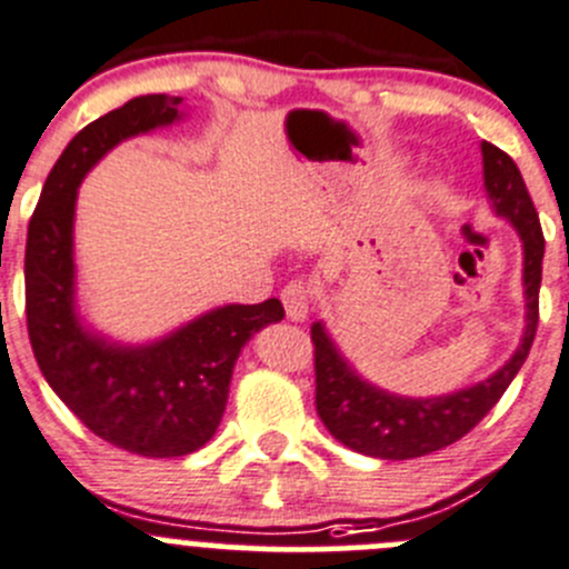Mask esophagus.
Listing matches in <instances>:
<instances>
[{"instance_id":"esophagus-1","label":"esophagus","mask_w":569,"mask_h":569,"mask_svg":"<svg viewBox=\"0 0 569 569\" xmlns=\"http://www.w3.org/2000/svg\"><path fill=\"white\" fill-rule=\"evenodd\" d=\"M280 300H283L289 319L300 322V319L308 317V308H311V300H313V289L306 283V280H291V283H286L283 291H280Z\"/></svg>"}]
</instances>
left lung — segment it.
<instances>
[{
  "label": "left lung",
  "mask_w": 569,
  "mask_h": 569,
  "mask_svg": "<svg viewBox=\"0 0 569 569\" xmlns=\"http://www.w3.org/2000/svg\"><path fill=\"white\" fill-rule=\"evenodd\" d=\"M481 152L483 183L492 197L495 211L520 230L522 247H526V274L522 278H526L528 297V328L522 345L517 347L515 358L500 372L481 380L478 386L448 397H433V400H408V397H395L389 391L375 389L367 380L358 378L347 367L345 358L336 352L322 325L317 322L311 328L317 413L325 428L356 453L402 461L459 442L498 406L503 391L509 389L515 375L526 363L539 325V286H542L545 258L542 224H539V213L517 163L489 141H483Z\"/></svg>",
  "instance_id": "1"
}]
</instances>
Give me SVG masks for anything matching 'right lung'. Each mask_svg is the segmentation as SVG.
Listing matches in <instances>:
<instances>
[{"instance_id":"right-lung-1","label":"right lung","mask_w":569,"mask_h":569,"mask_svg":"<svg viewBox=\"0 0 569 569\" xmlns=\"http://www.w3.org/2000/svg\"><path fill=\"white\" fill-rule=\"evenodd\" d=\"M183 99L147 93L82 127L43 183L24 252L27 333L43 378L93 437L150 459L200 450L217 433L252 333L286 317L280 300L224 306L150 347H116L74 317L71 222L82 174L121 138L178 119Z\"/></svg>"}]
</instances>
